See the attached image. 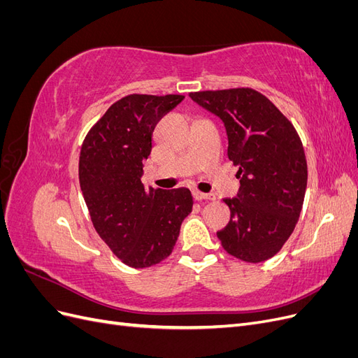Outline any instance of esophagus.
<instances>
[{
  "label": "esophagus",
  "instance_id": "esophagus-1",
  "mask_svg": "<svg viewBox=\"0 0 358 358\" xmlns=\"http://www.w3.org/2000/svg\"><path fill=\"white\" fill-rule=\"evenodd\" d=\"M192 196L196 200H215L213 194H204V192H200V191H194Z\"/></svg>",
  "mask_w": 358,
  "mask_h": 358
}]
</instances>
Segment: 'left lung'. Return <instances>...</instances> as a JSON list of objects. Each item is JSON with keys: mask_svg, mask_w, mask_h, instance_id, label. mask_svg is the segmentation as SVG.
<instances>
[{"mask_svg": "<svg viewBox=\"0 0 358 358\" xmlns=\"http://www.w3.org/2000/svg\"><path fill=\"white\" fill-rule=\"evenodd\" d=\"M224 122L229 158L241 188L225 199L230 222L218 231L222 248L246 263L276 255L294 231L305 200L308 164L301 140L267 96L251 88L191 92Z\"/></svg>", "mask_w": 358, "mask_h": 358, "instance_id": "8db88e82", "label": "left lung"}]
</instances>
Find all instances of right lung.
<instances>
[{"instance_id":"add662e5","label":"right lung","mask_w":358,"mask_h":358,"mask_svg":"<svg viewBox=\"0 0 358 358\" xmlns=\"http://www.w3.org/2000/svg\"><path fill=\"white\" fill-rule=\"evenodd\" d=\"M183 95L131 94L113 103L86 134L79 158L83 199L96 233L129 267L167 258L192 210L188 188H145L143 161L159 119Z\"/></svg>"}]
</instances>
